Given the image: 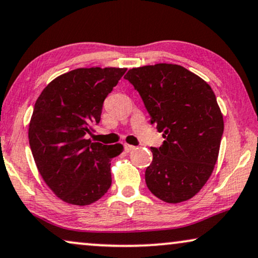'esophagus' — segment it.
<instances>
[{
    "label": "esophagus",
    "mask_w": 258,
    "mask_h": 258,
    "mask_svg": "<svg viewBox=\"0 0 258 258\" xmlns=\"http://www.w3.org/2000/svg\"><path fill=\"white\" fill-rule=\"evenodd\" d=\"M123 149H125L126 152H131V151L135 150L136 147L133 145H128V144H125V145H123Z\"/></svg>",
    "instance_id": "1"
}]
</instances>
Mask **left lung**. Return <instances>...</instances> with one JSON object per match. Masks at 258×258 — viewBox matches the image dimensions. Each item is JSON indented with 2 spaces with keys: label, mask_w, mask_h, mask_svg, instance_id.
<instances>
[{
  "label": "left lung",
  "mask_w": 258,
  "mask_h": 258,
  "mask_svg": "<svg viewBox=\"0 0 258 258\" xmlns=\"http://www.w3.org/2000/svg\"><path fill=\"white\" fill-rule=\"evenodd\" d=\"M137 89L163 144L151 147L145 171L149 190L166 203L194 197L217 161L224 121L210 86L171 63L132 68L123 77Z\"/></svg>",
  "instance_id": "left-lung-1"
}]
</instances>
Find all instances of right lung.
<instances>
[{
	"label": "right lung",
	"instance_id": "right-lung-1",
	"mask_svg": "<svg viewBox=\"0 0 258 258\" xmlns=\"http://www.w3.org/2000/svg\"><path fill=\"white\" fill-rule=\"evenodd\" d=\"M126 68H78L50 82L37 98L29 123V145L37 170L66 203L88 205L112 184L111 160L121 144L92 143L102 105Z\"/></svg>",
	"mask_w": 258,
	"mask_h": 258
}]
</instances>
